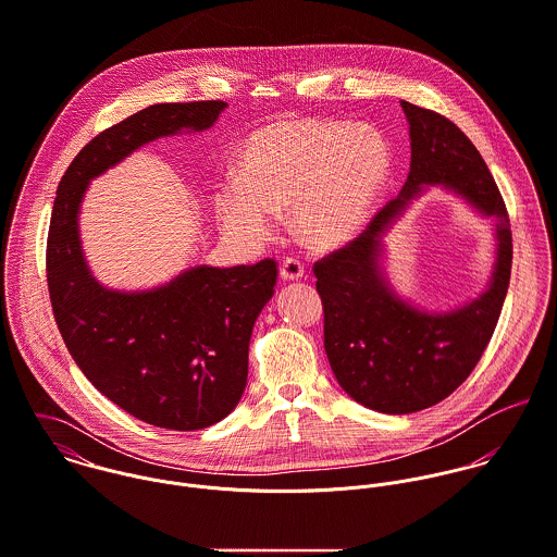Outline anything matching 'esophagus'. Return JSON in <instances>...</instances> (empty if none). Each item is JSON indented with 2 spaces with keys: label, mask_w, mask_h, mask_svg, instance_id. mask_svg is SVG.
Listing matches in <instances>:
<instances>
[{
  "label": "esophagus",
  "mask_w": 557,
  "mask_h": 557,
  "mask_svg": "<svg viewBox=\"0 0 557 557\" xmlns=\"http://www.w3.org/2000/svg\"><path fill=\"white\" fill-rule=\"evenodd\" d=\"M304 275V264L297 260V258H286L282 264H280V277L284 282H295Z\"/></svg>",
  "instance_id": "esophagus-1"
}]
</instances>
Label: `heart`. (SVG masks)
Listing matches in <instances>:
<instances>
[{"label": "heart", "instance_id": "b5f03b06", "mask_svg": "<svg viewBox=\"0 0 557 557\" xmlns=\"http://www.w3.org/2000/svg\"><path fill=\"white\" fill-rule=\"evenodd\" d=\"M394 165L387 137L370 124L280 117L238 146L234 181L218 185L213 209L225 232L264 240L288 209L306 245L332 249L352 238L381 198Z\"/></svg>", "mask_w": 557, "mask_h": 557}]
</instances>
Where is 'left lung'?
<instances>
[{"label":"left lung","mask_w":557,"mask_h":557,"mask_svg":"<svg viewBox=\"0 0 557 557\" xmlns=\"http://www.w3.org/2000/svg\"><path fill=\"white\" fill-rule=\"evenodd\" d=\"M411 170L398 198L368 227L314 264L325 310V350L339 387L359 405L403 416L447 398L475 368L497 327L510 284L512 232L504 198L471 139L445 115L400 101ZM444 186L496 220L498 258L490 288L449 313L400 300L382 268V234L424 188Z\"/></svg>","instance_id":"left-lung-1"}]
</instances>
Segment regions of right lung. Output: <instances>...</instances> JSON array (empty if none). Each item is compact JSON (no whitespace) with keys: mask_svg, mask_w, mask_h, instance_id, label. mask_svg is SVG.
<instances>
[{"mask_svg":"<svg viewBox=\"0 0 557 557\" xmlns=\"http://www.w3.org/2000/svg\"><path fill=\"white\" fill-rule=\"evenodd\" d=\"M223 101L159 103L99 133L64 172L47 236L53 317L86 379L133 418L170 431L218 424L247 385L253 323L275 293L277 262L191 267L150 290H112L84 258L79 207L92 178L139 146L205 131Z\"/></svg>","mask_w":557,"mask_h":557,"instance_id":"right-lung-1","label":"right lung"}]
</instances>
